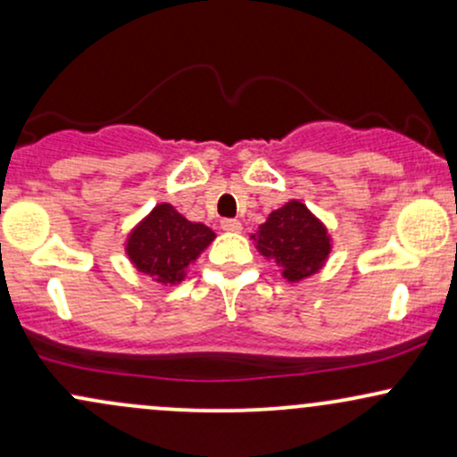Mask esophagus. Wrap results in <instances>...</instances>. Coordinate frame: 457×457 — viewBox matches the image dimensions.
<instances>
[{"label":"esophagus","instance_id":"34e87169","mask_svg":"<svg viewBox=\"0 0 457 457\" xmlns=\"http://www.w3.org/2000/svg\"><path fill=\"white\" fill-rule=\"evenodd\" d=\"M221 229H223V232L238 234L240 229H243V225H240V221H236V219H223V221H221Z\"/></svg>","mask_w":457,"mask_h":457}]
</instances>
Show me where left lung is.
I'll list each match as a JSON object with an SVG mask.
<instances>
[{
    "label": "left lung",
    "mask_w": 457,
    "mask_h": 457,
    "mask_svg": "<svg viewBox=\"0 0 457 457\" xmlns=\"http://www.w3.org/2000/svg\"><path fill=\"white\" fill-rule=\"evenodd\" d=\"M251 240L290 283H301L322 270L333 251L328 228L301 199H290L272 211Z\"/></svg>",
    "instance_id": "left-lung-1"
}]
</instances>
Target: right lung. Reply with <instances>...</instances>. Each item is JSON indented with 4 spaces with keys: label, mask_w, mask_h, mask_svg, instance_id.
<instances>
[{
    "label": "right lung",
    "mask_w": 457,
    "mask_h": 457,
    "mask_svg": "<svg viewBox=\"0 0 457 457\" xmlns=\"http://www.w3.org/2000/svg\"><path fill=\"white\" fill-rule=\"evenodd\" d=\"M217 238L208 225L188 221L171 204H156L124 240V253L159 286H178L199 255Z\"/></svg>",
    "instance_id": "obj_1"
}]
</instances>
